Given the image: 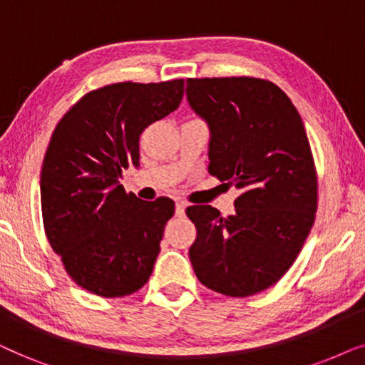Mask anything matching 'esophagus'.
<instances>
[{
	"mask_svg": "<svg viewBox=\"0 0 365 365\" xmlns=\"http://www.w3.org/2000/svg\"><path fill=\"white\" fill-rule=\"evenodd\" d=\"M185 208H187V203L182 202V200H178L177 205H175V213H177L178 217H182L183 213H185Z\"/></svg>",
	"mask_w": 365,
	"mask_h": 365,
	"instance_id": "1",
	"label": "esophagus"
}]
</instances>
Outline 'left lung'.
Listing matches in <instances>:
<instances>
[{
    "instance_id": "8db88e82",
    "label": "left lung",
    "mask_w": 365,
    "mask_h": 365,
    "mask_svg": "<svg viewBox=\"0 0 365 365\" xmlns=\"http://www.w3.org/2000/svg\"><path fill=\"white\" fill-rule=\"evenodd\" d=\"M187 100L210 128L208 173L240 195L235 213L192 205L198 280L228 297L269 289L290 269L317 212V173L302 118L272 81L188 78Z\"/></svg>"
}]
</instances>
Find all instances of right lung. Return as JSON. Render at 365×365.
Masks as SVG:
<instances>
[{
    "mask_svg": "<svg viewBox=\"0 0 365 365\" xmlns=\"http://www.w3.org/2000/svg\"><path fill=\"white\" fill-rule=\"evenodd\" d=\"M183 80L113 83L78 100L56 125L41 167V215L51 249L75 284L100 297H125L147 284L168 197L143 202L120 185L140 165V135L178 108Z\"/></svg>",
    "mask_w": 365,
    "mask_h": 365,
    "instance_id": "1",
    "label": "right lung"
}]
</instances>
